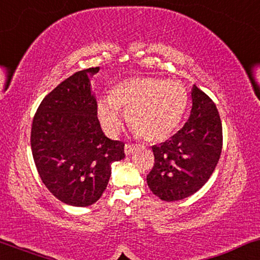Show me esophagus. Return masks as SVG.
<instances>
[{"label":"esophagus","mask_w":260,"mask_h":260,"mask_svg":"<svg viewBox=\"0 0 260 260\" xmlns=\"http://www.w3.org/2000/svg\"><path fill=\"white\" fill-rule=\"evenodd\" d=\"M135 149H136V145L127 143V144H125V147H124V152H125V155H130L131 152L135 150Z\"/></svg>","instance_id":"esophagus-1"}]
</instances>
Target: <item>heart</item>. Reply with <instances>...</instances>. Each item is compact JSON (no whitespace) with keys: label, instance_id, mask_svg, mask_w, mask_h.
Wrapping results in <instances>:
<instances>
[{"label":"heart","instance_id":"1","mask_svg":"<svg viewBox=\"0 0 260 260\" xmlns=\"http://www.w3.org/2000/svg\"><path fill=\"white\" fill-rule=\"evenodd\" d=\"M188 106V91L182 83L152 76H135L120 81L111 97L98 102V117L109 134L119 130L120 109L130 126L149 142L168 138L182 120Z\"/></svg>","mask_w":260,"mask_h":260}]
</instances>
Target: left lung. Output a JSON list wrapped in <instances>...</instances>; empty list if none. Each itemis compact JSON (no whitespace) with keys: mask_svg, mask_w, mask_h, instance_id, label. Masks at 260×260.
I'll list each match as a JSON object with an SVG mask.
<instances>
[{"mask_svg":"<svg viewBox=\"0 0 260 260\" xmlns=\"http://www.w3.org/2000/svg\"><path fill=\"white\" fill-rule=\"evenodd\" d=\"M190 116L175 135L152 145L155 163L147 182L156 197L177 201L207 182L222 149V124L214 102L200 88L191 90Z\"/></svg>","mask_w":260,"mask_h":260,"instance_id":"8db88e82","label":"left lung"}]
</instances>
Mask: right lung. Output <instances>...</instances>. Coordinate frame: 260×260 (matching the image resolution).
Returning <instances> with one entry per match:
<instances>
[{"label": "right lung", "instance_id": "1", "mask_svg": "<svg viewBox=\"0 0 260 260\" xmlns=\"http://www.w3.org/2000/svg\"><path fill=\"white\" fill-rule=\"evenodd\" d=\"M99 67L79 71L46 95L35 112L30 147L40 179L67 205L94 204L108 186L111 165L125 157L124 143L102 131L90 79Z\"/></svg>", "mask_w": 260, "mask_h": 260}]
</instances>
